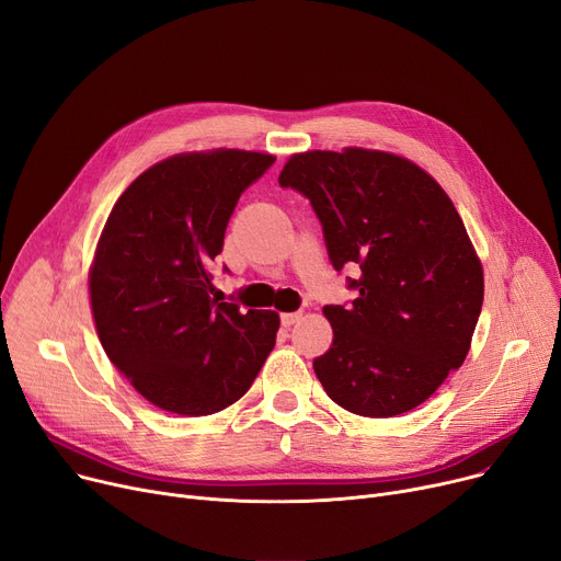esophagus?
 <instances>
[{
    "mask_svg": "<svg viewBox=\"0 0 561 561\" xmlns=\"http://www.w3.org/2000/svg\"><path fill=\"white\" fill-rule=\"evenodd\" d=\"M302 318V311H288V313H282L279 316V320H282V325L284 328H290V325H296V322Z\"/></svg>",
    "mask_w": 561,
    "mask_h": 561,
    "instance_id": "34e87169",
    "label": "esophagus"
}]
</instances>
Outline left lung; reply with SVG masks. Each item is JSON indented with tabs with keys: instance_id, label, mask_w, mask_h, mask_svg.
<instances>
[{
	"instance_id": "left-lung-1",
	"label": "left lung",
	"mask_w": 561,
	"mask_h": 561,
	"mask_svg": "<svg viewBox=\"0 0 561 561\" xmlns=\"http://www.w3.org/2000/svg\"><path fill=\"white\" fill-rule=\"evenodd\" d=\"M279 186L309 199L334 271L359 268L357 298L322 309L334 330L313 359L322 389L368 419L419 407L463 364L484 300L455 204L419 165L355 147L290 157Z\"/></svg>"
}]
</instances>
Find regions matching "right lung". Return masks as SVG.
Segmentation results:
<instances>
[{
	"instance_id": "obj_1",
	"label": "right lung",
	"mask_w": 561,
	"mask_h": 561,
	"mask_svg": "<svg viewBox=\"0 0 561 561\" xmlns=\"http://www.w3.org/2000/svg\"><path fill=\"white\" fill-rule=\"evenodd\" d=\"M273 163L243 150L170 157L138 176L104 225L91 271L102 347L172 414L229 407L275 347L279 316L220 302L211 284L239 197Z\"/></svg>"
}]
</instances>
